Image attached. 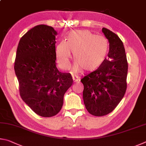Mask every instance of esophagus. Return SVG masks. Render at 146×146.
Segmentation results:
<instances>
[{"label": "esophagus", "instance_id": "obj_1", "mask_svg": "<svg viewBox=\"0 0 146 146\" xmlns=\"http://www.w3.org/2000/svg\"><path fill=\"white\" fill-rule=\"evenodd\" d=\"M73 80H74V81H75V82H78V81H80V78H74V77H73Z\"/></svg>", "mask_w": 146, "mask_h": 146}]
</instances>
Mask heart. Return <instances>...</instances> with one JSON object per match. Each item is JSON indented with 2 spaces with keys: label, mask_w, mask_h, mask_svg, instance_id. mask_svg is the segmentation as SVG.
<instances>
[{
  "label": "heart",
  "mask_w": 146,
  "mask_h": 146,
  "mask_svg": "<svg viewBox=\"0 0 146 146\" xmlns=\"http://www.w3.org/2000/svg\"><path fill=\"white\" fill-rule=\"evenodd\" d=\"M108 51V43L104 37L88 30H74L68 33L66 42L63 40L58 43L55 53L61 68H68L72 52L76 63L74 70L90 72L101 67Z\"/></svg>",
  "instance_id": "b5f03b06"
}]
</instances>
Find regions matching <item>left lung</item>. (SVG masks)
<instances>
[{
	"instance_id": "left-lung-1",
	"label": "left lung",
	"mask_w": 146,
	"mask_h": 146,
	"mask_svg": "<svg viewBox=\"0 0 146 146\" xmlns=\"http://www.w3.org/2000/svg\"><path fill=\"white\" fill-rule=\"evenodd\" d=\"M102 31L108 40V59L96 70L81 80L84 104L91 115H106L116 108L127 88L128 64L123 43L115 33L106 28Z\"/></svg>"
}]
</instances>
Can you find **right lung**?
<instances>
[{
	"instance_id": "obj_1",
	"label": "right lung",
	"mask_w": 146,
	"mask_h": 146,
	"mask_svg": "<svg viewBox=\"0 0 146 146\" xmlns=\"http://www.w3.org/2000/svg\"><path fill=\"white\" fill-rule=\"evenodd\" d=\"M54 28L38 25L20 38L15 61V72L22 100L38 115L50 117L62 108L63 96L72 85L68 73L56 66Z\"/></svg>"
}]
</instances>
